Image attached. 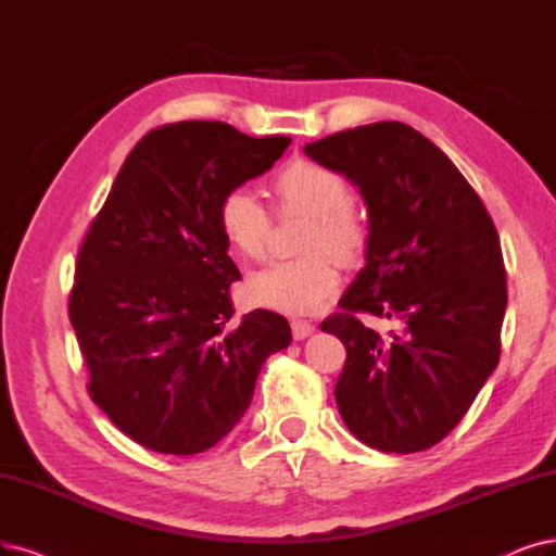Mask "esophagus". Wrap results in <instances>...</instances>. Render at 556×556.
Returning <instances> with one entry per match:
<instances>
[{"instance_id": "1", "label": "esophagus", "mask_w": 556, "mask_h": 556, "mask_svg": "<svg viewBox=\"0 0 556 556\" xmlns=\"http://www.w3.org/2000/svg\"><path fill=\"white\" fill-rule=\"evenodd\" d=\"M291 327H293V339L295 341H302V339L312 337L316 332V325L309 323V320H293Z\"/></svg>"}]
</instances>
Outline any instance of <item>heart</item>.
<instances>
[{"instance_id":"1","label":"heart","mask_w":556,"mask_h":556,"mask_svg":"<svg viewBox=\"0 0 556 556\" xmlns=\"http://www.w3.org/2000/svg\"><path fill=\"white\" fill-rule=\"evenodd\" d=\"M273 192L281 211H302L314 217L304 240V252L314 254L263 265L247 279V295L270 312L316 314L339 286L337 265L323 252H330L341 263H355L364 252L366 229L348 208V182L323 164L306 160L289 164L273 178ZM217 222L224 240L238 256L258 258L263 254L270 215L250 190L226 192Z\"/></svg>"}]
</instances>
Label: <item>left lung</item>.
<instances>
[{"mask_svg": "<svg viewBox=\"0 0 556 556\" xmlns=\"http://www.w3.org/2000/svg\"><path fill=\"white\" fill-rule=\"evenodd\" d=\"M351 180L368 213L364 267L320 330L345 345L341 419L384 454L430 448L456 428L500 362L506 270L483 201L433 141L399 121L306 143ZM357 313L394 317L399 333Z\"/></svg>", "mask_w": 556, "mask_h": 556, "instance_id": "left-lung-1", "label": "left lung"}]
</instances>
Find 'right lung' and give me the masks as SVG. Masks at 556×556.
<instances>
[{
    "mask_svg": "<svg viewBox=\"0 0 556 556\" xmlns=\"http://www.w3.org/2000/svg\"><path fill=\"white\" fill-rule=\"evenodd\" d=\"M289 143L219 121L149 132L77 254L68 316L89 394L157 454H201L229 435L263 362L291 345V325L275 312L231 320L240 273L217 222L224 194L265 174Z\"/></svg>",
    "mask_w": 556,
    "mask_h": 556,
    "instance_id": "1",
    "label": "right lung"
}]
</instances>
